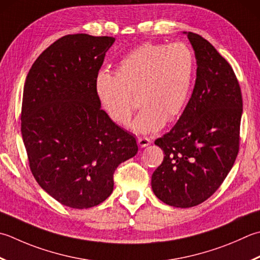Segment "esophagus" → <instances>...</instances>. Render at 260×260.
<instances>
[{"label": "esophagus", "instance_id": "esophagus-1", "mask_svg": "<svg viewBox=\"0 0 260 260\" xmlns=\"http://www.w3.org/2000/svg\"><path fill=\"white\" fill-rule=\"evenodd\" d=\"M137 143H139L140 147H145L151 144V140L147 139V137H139L137 139Z\"/></svg>", "mask_w": 260, "mask_h": 260}]
</instances>
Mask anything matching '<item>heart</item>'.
<instances>
[{
  "mask_svg": "<svg viewBox=\"0 0 260 260\" xmlns=\"http://www.w3.org/2000/svg\"><path fill=\"white\" fill-rule=\"evenodd\" d=\"M194 56L185 44H145L127 54L116 66V75L100 72L96 78L99 103L115 123L125 125L135 109H142L132 124L137 133L160 129L174 120L189 92Z\"/></svg>",
  "mask_w": 260,
  "mask_h": 260,
  "instance_id": "obj_1",
  "label": "heart"
}]
</instances>
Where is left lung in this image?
<instances>
[{
  "label": "left lung",
  "mask_w": 260,
  "mask_h": 260,
  "mask_svg": "<svg viewBox=\"0 0 260 260\" xmlns=\"http://www.w3.org/2000/svg\"><path fill=\"white\" fill-rule=\"evenodd\" d=\"M195 50L191 98L174 128L154 144L165 156L152 190L166 204L192 207L211 197L232 169L239 151L242 96L236 74L202 36L186 32Z\"/></svg>",
  "instance_id": "left-lung-1"
}]
</instances>
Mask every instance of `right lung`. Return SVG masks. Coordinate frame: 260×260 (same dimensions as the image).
<instances>
[{"label":"right lung","mask_w":260,"mask_h":260,"mask_svg":"<svg viewBox=\"0 0 260 260\" xmlns=\"http://www.w3.org/2000/svg\"><path fill=\"white\" fill-rule=\"evenodd\" d=\"M114 37L86 34L56 40L25 78L21 133L39 186L65 206L99 205L113 176L139 151L135 137L101 109L96 78Z\"/></svg>","instance_id":"add662e5"}]
</instances>
